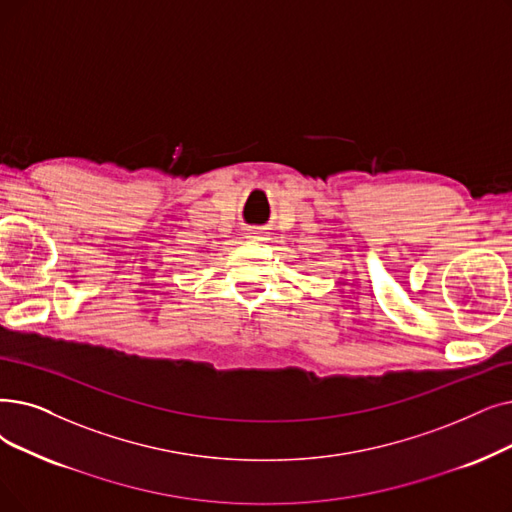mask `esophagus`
I'll return each instance as SVG.
<instances>
[{"instance_id": "esophagus-1", "label": "esophagus", "mask_w": 512, "mask_h": 512, "mask_svg": "<svg viewBox=\"0 0 512 512\" xmlns=\"http://www.w3.org/2000/svg\"><path fill=\"white\" fill-rule=\"evenodd\" d=\"M251 234H253V238H255V236H259V232H251Z\"/></svg>"}]
</instances>
